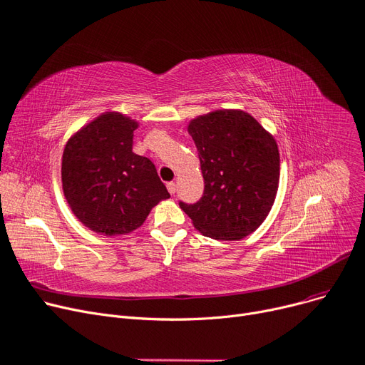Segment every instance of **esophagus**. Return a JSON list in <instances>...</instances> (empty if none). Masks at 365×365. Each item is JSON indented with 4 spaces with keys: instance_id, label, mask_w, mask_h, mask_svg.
<instances>
[{
    "instance_id": "esophagus-1",
    "label": "esophagus",
    "mask_w": 365,
    "mask_h": 365,
    "mask_svg": "<svg viewBox=\"0 0 365 365\" xmlns=\"http://www.w3.org/2000/svg\"><path fill=\"white\" fill-rule=\"evenodd\" d=\"M166 187H168V192H169L170 195H175V192H177V184H175V182L169 181V182L166 184Z\"/></svg>"
}]
</instances>
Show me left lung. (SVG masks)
<instances>
[{
  "label": "left lung",
  "mask_w": 365,
  "mask_h": 365,
  "mask_svg": "<svg viewBox=\"0 0 365 365\" xmlns=\"http://www.w3.org/2000/svg\"><path fill=\"white\" fill-rule=\"evenodd\" d=\"M205 180L196 203L180 202L207 237L239 240L259 227L279 184V151L273 136L248 113L218 110L190 121Z\"/></svg>",
  "instance_id": "left-lung-1"
}]
</instances>
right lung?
I'll return each mask as SVG.
<instances>
[{"label": "right lung", "instance_id": "right-lung-1", "mask_svg": "<svg viewBox=\"0 0 365 365\" xmlns=\"http://www.w3.org/2000/svg\"><path fill=\"white\" fill-rule=\"evenodd\" d=\"M136 128L123 114L106 113L65 145L63 195L74 215L96 233H130L153 206L170 197L154 163L132 151Z\"/></svg>", "mask_w": 365, "mask_h": 365}]
</instances>
